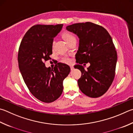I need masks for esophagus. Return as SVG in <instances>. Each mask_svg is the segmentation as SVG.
I'll return each instance as SVG.
<instances>
[{
    "instance_id": "1",
    "label": "esophagus",
    "mask_w": 133,
    "mask_h": 133,
    "mask_svg": "<svg viewBox=\"0 0 133 133\" xmlns=\"http://www.w3.org/2000/svg\"><path fill=\"white\" fill-rule=\"evenodd\" d=\"M70 69H71V70H74V67L73 66H70Z\"/></svg>"
}]
</instances>
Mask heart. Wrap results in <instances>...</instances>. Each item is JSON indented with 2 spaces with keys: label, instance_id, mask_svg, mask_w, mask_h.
Returning a JSON list of instances; mask_svg holds the SVG:
<instances>
[{
  "label": "heart",
  "instance_id": "obj_1",
  "mask_svg": "<svg viewBox=\"0 0 133 133\" xmlns=\"http://www.w3.org/2000/svg\"><path fill=\"white\" fill-rule=\"evenodd\" d=\"M63 37L65 41L67 43H68L70 41H71L72 39H73V38H75L74 35H73L71 34L69 32H64L63 34ZM63 60L64 62L66 63H69L70 62V60L69 57L67 56H64L63 58Z\"/></svg>",
  "mask_w": 133,
  "mask_h": 133
}]
</instances>
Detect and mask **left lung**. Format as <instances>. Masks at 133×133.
<instances>
[{"mask_svg":"<svg viewBox=\"0 0 133 133\" xmlns=\"http://www.w3.org/2000/svg\"><path fill=\"white\" fill-rule=\"evenodd\" d=\"M66 30L79 38L74 68L82 74L78 80L79 90L89 97H99L108 91L115 77L117 56L112 38L106 29L90 22L70 25ZM88 62L90 66L85 70L81 64Z\"/></svg>","mask_w":133,"mask_h":133,"instance_id":"obj_1","label":"left lung"}]
</instances>
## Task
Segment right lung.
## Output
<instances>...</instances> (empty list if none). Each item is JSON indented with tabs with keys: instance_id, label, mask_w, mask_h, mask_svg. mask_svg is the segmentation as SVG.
Returning <instances> with one entry per match:
<instances>
[{
	"instance_id": "1",
	"label": "right lung",
	"mask_w": 133,
	"mask_h": 133,
	"mask_svg": "<svg viewBox=\"0 0 133 133\" xmlns=\"http://www.w3.org/2000/svg\"><path fill=\"white\" fill-rule=\"evenodd\" d=\"M63 24L35 25L24 36L19 48L18 67L31 94L45 103L56 101L62 95L64 78L70 72L68 65L58 63L54 69L45 66L50 59L54 39Z\"/></svg>"
}]
</instances>
